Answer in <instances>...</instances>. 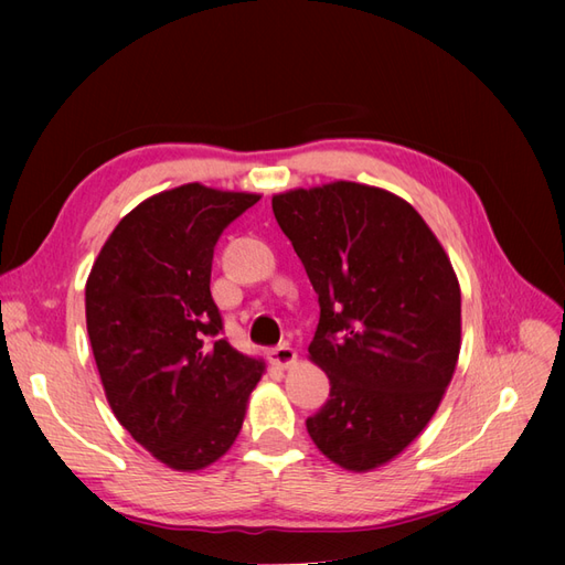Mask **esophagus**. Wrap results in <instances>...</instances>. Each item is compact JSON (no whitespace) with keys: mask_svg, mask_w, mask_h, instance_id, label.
<instances>
[{"mask_svg":"<svg viewBox=\"0 0 565 565\" xmlns=\"http://www.w3.org/2000/svg\"><path fill=\"white\" fill-rule=\"evenodd\" d=\"M268 355H270V361L276 363L278 367H282V370L292 367V365L297 363V353H295V349L289 347V344H280V347H276V349H273Z\"/></svg>","mask_w":565,"mask_h":565,"instance_id":"34e87169","label":"esophagus"}]
</instances>
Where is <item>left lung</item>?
Returning <instances> with one entry per match:
<instances>
[{
	"label": "left lung",
	"mask_w": 565,
	"mask_h": 565,
	"mask_svg": "<svg viewBox=\"0 0 565 565\" xmlns=\"http://www.w3.org/2000/svg\"><path fill=\"white\" fill-rule=\"evenodd\" d=\"M270 202L320 301L309 361L330 401L306 429L341 469H380L426 429L457 367L450 256L413 204L377 185L330 181Z\"/></svg>",
	"instance_id": "1"
}]
</instances>
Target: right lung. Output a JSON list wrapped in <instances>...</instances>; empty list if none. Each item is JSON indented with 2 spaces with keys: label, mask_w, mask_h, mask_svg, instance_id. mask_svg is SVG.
Instances as JSON below:
<instances>
[{
  "label": "right lung",
  "mask_w": 565,
  "mask_h": 565,
  "mask_svg": "<svg viewBox=\"0 0 565 565\" xmlns=\"http://www.w3.org/2000/svg\"><path fill=\"white\" fill-rule=\"evenodd\" d=\"M259 193L183 183L122 216L84 287L87 332L108 405L152 457L200 471L243 429L262 358L218 339L210 292L218 235Z\"/></svg>",
  "instance_id": "obj_1"
}]
</instances>
